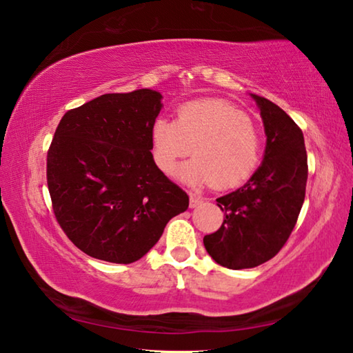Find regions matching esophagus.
I'll return each mask as SVG.
<instances>
[{
    "label": "esophagus",
    "mask_w": 353,
    "mask_h": 353,
    "mask_svg": "<svg viewBox=\"0 0 353 353\" xmlns=\"http://www.w3.org/2000/svg\"><path fill=\"white\" fill-rule=\"evenodd\" d=\"M202 202H204V198H202V196L196 194V193H190V207L191 208L198 207L199 204H202Z\"/></svg>",
    "instance_id": "obj_1"
}]
</instances>
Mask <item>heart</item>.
Masks as SVG:
<instances>
[{
	"label": "heart",
	"instance_id": "b5f03b06",
	"mask_svg": "<svg viewBox=\"0 0 353 353\" xmlns=\"http://www.w3.org/2000/svg\"><path fill=\"white\" fill-rule=\"evenodd\" d=\"M193 148L196 157L179 170L187 183L214 188L240 187L256 171L261 139L249 118L225 101H191L179 107L176 119L159 118L152 126V157L171 174Z\"/></svg>",
	"mask_w": 353,
	"mask_h": 353
}]
</instances>
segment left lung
I'll return each mask as SVG.
<instances>
[{
	"label": "left lung",
	"instance_id": "left-lung-1",
	"mask_svg": "<svg viewBox=\"0 0 353 353\" xmlns=\"http://www.w3.org/2000/svg\"><path fill=\"white\" fill-rule=\"evenodd\" d=\"M252 97L265 124V159L241 188L216 199L225 218L204 236L207 252L229 270L255 268L276 256L305 199L308 163L301 128L277 104Z\"/></svg>",
	"mask_w": 353,
	"mask_h": 353
}]
</instances>
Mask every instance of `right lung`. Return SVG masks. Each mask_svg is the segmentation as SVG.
I'll list each match as a JSON object with an SVG mask.
<instances>
[{
	"instance_id": "obj_1",
	"label": "right lung",
	"mask_w": 353,
	"mask_h": 353,
	"mask_svg": "<svg viewBox=\"0 0 353 353\" xmlns=\"http://www.w3.org/2000/svg\"><path fill=\"white\" fill-rule=\"evenodd\" d=\"M162 94L107 93L68 110L46 155L52 212L82 252L110 263L140 260L188 194L157 168L152 126Z\"/></svg>"
}]
</instances>
